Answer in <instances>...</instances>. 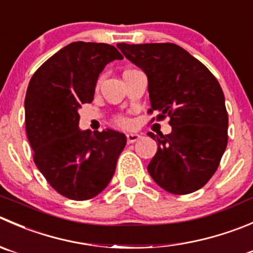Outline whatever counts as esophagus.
<instances>
[{
  "instance_id": "esophagus-1",
  "label": "esophagus",
  "mask_w": 253,
  "mask_h": 253,
  "mask_svg": "<svg viewBox=\"0 0 253 253\" xmlns=\"http://www.w3.org/2000/svg\"><path fill=\"white\" fill-rule=\"evenodd\" d=\"M141 138V134L138 133H127V143H134Z\"/></svg>"
}]
</instances>
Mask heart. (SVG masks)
<instances>
[{
    "mask_svg": "<svg viewBox=\"0 0 253 253\" xmlns=\"http://www.w3.org/2000/svg\"><path fill=\"white\" fill-rule=\"evenodd\" d=\"M120 121H121L122 124H126V121H125V120H120Z\"/></svg>",
    "mask_w": 253,
    "mask_h": 253,
    "instance_id": "heart-1",
    "label": "heart"
}]
</instances>
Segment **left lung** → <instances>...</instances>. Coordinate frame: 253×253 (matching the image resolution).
<instances>
[{"instance_id": "obj_1", "label": "left lung", "mask_w": 253, "mask_h": 253, "mask_svg": "<svg viewBox=\"0 0 253 253\" xmlns=\"http://www.w3.org/2000/svg\"><path fill=\"white\" fill-rule=\"evenodd\" d=\"M117 48L146 73L148 112H159L157 120L170 117V133H148L158 143L148 173L171 194L203 188L216 171L227 146L229 117L219 82L176 44L119 43Z\"/></svg>"}]
</instances>
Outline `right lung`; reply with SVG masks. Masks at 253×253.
Returning <instances> with one entry per match:
<instances>
[{"instance_id": "right-lung-1", "label": "right lung", "mask_w": 253, "mask_h": 253, "mask_svg": "<svg viewBox=\"0 0 253 253\" xmlns=\"http://www.w3.org/2000/svg\"><path fill=\"white\" fill-rule=\"evenodd\" d=\"M124 56L105 43L74 42L54 54L29 82L26 132L37 168L59 194L96 197L109 185L126 136L114 129L79 128V109L94 100L100 73Z\"/></svg>"}]
</instances>
